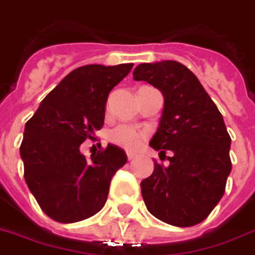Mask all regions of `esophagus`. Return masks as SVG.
<instances>
[{
    "mask_svg": "<svg viewBox=\"0 0 255 255\" xmlns=\"http://www.w3.org/2000/svg\"><path fill=\"white\" fill-rule=\"evenodd\" d=\"M135 157H137V154H134V153H128V160H129V161L134 160Z\"/></svg>",
    "mask_w": 255,
    "mask_h": 255,
    "instance_id": "34e87169",
    "label": "esophagus"
}]
</instances>
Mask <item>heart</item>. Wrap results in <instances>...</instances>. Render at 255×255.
I'll list each match as a JSON object with an SVG mask.
<instances>
[{"label": "heart", "mask_w": 255, "mask_h": 255, "mask_svg": "<svg viewBox=\"0 0 255 255\" xmlns=\"http://www.w3.org/2000/svg\"><path fill=\"white\" fill-rule=\"evenodd\" d=\"M145 138H146L145 131H141V130L129 125L116 126L109 133V139L113 143H116L126 150H130V152L137 150L142 145Z\"/></svg>", "instance_id": "heart-1"}]
</instances>
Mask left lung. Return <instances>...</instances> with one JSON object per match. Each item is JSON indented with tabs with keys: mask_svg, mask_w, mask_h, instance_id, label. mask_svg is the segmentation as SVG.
<instances>
[{
	"mask_svg": "<svg viewBox=\"0 0 255 255\" xmlns=\"http://www.w3.org/2000/svg\"><path fill=\"white\" fill-rule=\"evenodd\" d=\"M133 79L161 91L164 109L149 145L164 156L171 152L168 165L154 161L152 175L141 181L145 206L168 225H198L219 203L231 172V138L223 117L181 63H141Z\"/></svg>",
	"mask_w": 255,
	"mask_h": 255,
	"instance_id": "obj_1",
	"label": "left lung"
}]
</instances>
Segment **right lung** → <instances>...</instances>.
<instances>
[{
  "label": "right lung",
  "instance_id": "obj_1",
  "mask_svg": "<svg viewBox=\"0 0 255 255\" xmlns=\"http://www.w3.org/2000/svg\"><path fill=\"white\" fill-rule=\"evenodd\" d=\"M133 64H89L71 71L41 101L25 124L20 146L24 177L39 206L53 221L75 223L102 210L125 150L107 143L87 160L80 152L105 124L109 93Z\"/></svg>",
  "mask_w": 255,
  "mask_h": 255
}]
</instances>
